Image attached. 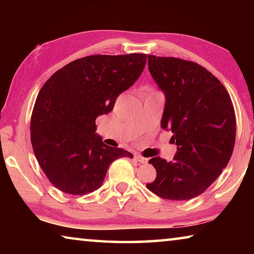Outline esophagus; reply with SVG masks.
I'll return each mask as SVG.
<instances>
[{
    "mask_svg": "<svg viewBox=\"0 0 254 254\" xmlns=\"http://www.w3.org/2000/svg\"><path fill=\"white\" fill-rule=\"evenodd\" d=\"M134 157H135L137 162H140V163H148V159L147 158H143L142 156H140V154H135Z\"/></svg>",
    "mask_w": 254,
    "mask_h": 254,
    "instance_id": "1",
    "label": "esophagus"
}]
</instances>
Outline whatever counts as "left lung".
I'll use <instances>...</instances> for the list:
<instances>
[{
    "label": "left lung",
    "instance_id": "1",
    "mask_svg": "<svg viewBox=\"0 0 254 254\" xmlns=\"http://www.w3.org/2000/svg\"><path fill=\"white\" fill-rule=\"evenodd\" d=\"M148 68L166 103L161 127L173 132V161L149 160L157 177L147 188L159 197L187 200L204 192L229 163L235 142V113L224 86L188 60L148 56Z\"/></svg>",
    "mask_w": 254,
    "mask_h": 254
}]
</instances>
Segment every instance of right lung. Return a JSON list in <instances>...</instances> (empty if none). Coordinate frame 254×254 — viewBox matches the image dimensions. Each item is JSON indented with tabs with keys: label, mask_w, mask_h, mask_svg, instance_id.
<instances>
[{
	"label": "right lung",
	"mask_w": 254,
	"mask_h": 254,
	"mask_svg": "<svg viewBox=\"0 0 254 254\" xmlns=\"http://www.w3.org/2000/svg\"><path fill=\"white\" fill-rule=\"evenodd\" d=\"M145 62L144 54L87 56L64 66L42 86L31 117V143L42 171L59 190L89 194L102 186L112 162L133 158L103 142L95 120L113 110Z\"/></svg>",
	"instance_id": "add662e5"
}]
</instances>
